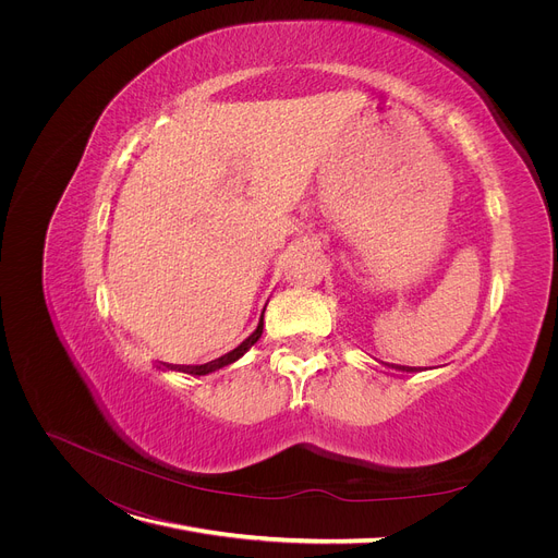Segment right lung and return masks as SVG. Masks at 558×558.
Listing matches in <instances>:
<instances>
[{
    "label": "right lung",
    "instance_id": "1",
    "mask_svg": "<svg viewBox=\"0 0 558 558\" xmlns=\"http://www.w3.org/2000/svg\"><path fill=\"white\" fill-rule=\"evenodd\" d=\"M262 328H264V318H259V324H257V328H255V332L248 337V339H244L238 348L234 350H230L228 355H223V357H219V360H215V362H208V364H203V366H196V368H179L181 373H190V375H196V377H201V375H210V373H215V371H219V368H223V366H230V364H234L238 362L246 350L262 337Z\"/></svg>",
    "mask_w": 558,
    "mask_h": 558
}]
</instances>
